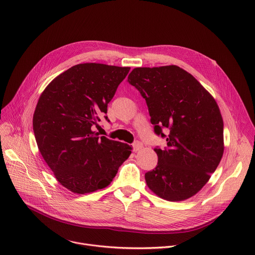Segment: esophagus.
<instances>
[{
  "label": "esophagus",
  "mask_w": 255,
  "mask_h": 255,
  "mask_svg": "<svg viewBox=\"0 0 255 255\" xmlns=\"http://www.w3.org/2000/svg\"><path fill=\"white\" fill-rule=\"evenodd\" d=\"M142 148H143V144H142L141 142H139V141H137V142H135V143L133 144V150H134V152H138V151H140Z\"/></svg>",
  "instance_id": "1"
}]
</instances>
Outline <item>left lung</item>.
Returning a JSON list of instances; mask_svg holds the SVG:
<instances>
[{
    "instance_id": "obj_1",
    "label": "left lung",
    "mask_w": 255,
    "mask_h": 255,
    "mask_svg": "<svg viewBox=\"0 0 255 255\" xmlns=\"http://www.w3.org/2000/svg\"><path fill=\"white\" fill-rule=\"evenodd\" d=\"M128 81L145 98L156 134L167 148H155L157 167L145 174L148 188L169 202L198 194L218 168L225 150L224 120L213 95L177 65L136 67Z\"/></svg>"
}]
</instances>
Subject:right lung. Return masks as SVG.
<instances>
[{"mask_svg": "<svg viewBox=\"0 0 255 255\" xmlns=\"http://www.w3.org/2000/svg\"><path fill=\"white\" fill-rule=\"evenodd\" d=\"M129 70L79 63L57 75L38 98L32 118L37 148L58 183L74 194L106 188L131 154V146L93 130Z\"/></svg>", "mask_w": 255, "mask_h": 255, "instance_id": "right-lung-1", "label": "right lung"}]
</instances>
